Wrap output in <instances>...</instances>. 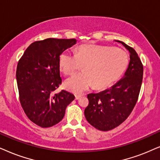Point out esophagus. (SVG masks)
<instances>
[{"label": "esophagus", "mask_w": 160, "mask_h": 160, "mask_svg": "<svg viewBox=\"0 0 160 160\" xmlns=\"http://www.w3.org/2000/svg\"><path fill=\"white\" fill-rule=\"evenodd\" d=\"M82 97V95L80 94H78V95H75V100H79L80 98Z\"/></svg>", "instance_id": "obj_1"}]
</instances>
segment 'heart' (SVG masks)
<instances>
[{
	"label": "heart",
	"mask_w": 160,
	"mask_h": 160,
	"mask_svg": "<svg viewBox=\"0 0 160 160\" xmlns=\"http://www.w3.org/2000/svg\"><path fill=\"white\" fill-rule=\"evenodd\" d=\"M128 54L125 50L109 46L83 44L75 54L66 51L60 54L59 66L66 75H72L81 68L83 72L75 74L64 82L68 91L80 94L92 85L105 89L114 84L127 69Z\"/></svg>",
	"instance_id": "1"
}]
</instances>
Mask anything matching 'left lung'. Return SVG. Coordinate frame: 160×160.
I'll use <instances>...</instances> for the list:
<instances>
[{
  "label": "left lung",
  "mask_w": 160,
  "mask_h": 160,
  "mask_svg": "<svg viewBox=\"0 0 160 160\" xmlns=\"http://www.w3.org/2000/svg\"><path fill=\"white\" fill-rule=\"evenodd\" d=\"M130 53V61L124 76L110 88L88 94L89 104L84 111L87 121L95 128L107 131L116 128L128 118L138 99L142 82L143 66L133 48L122 41Z\"/></svg>",
  "instance_id": "1"
}]
</instances>
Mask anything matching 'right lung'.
Listing matches in <instances>:
<instances>
[{"mask_svg": "<svg viewBox=\"0 0 160 160\" xmlns=\"http://www.w3.org/2000/svg\"><path fill=\"white\" fill-rule=\"evenodd\" d=\"M76 39L47 38L32 43L24 52L16 71L19 98L24 112L42 128L58 124L74 100L71 93L53 92L61 84L59 58L76 44Z\"/></svg>", "mask_w": 160, "mask_h": 160, "instance_id": "add662e5", "label": "right lung"}]
</instances>
